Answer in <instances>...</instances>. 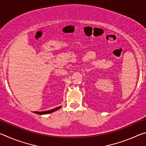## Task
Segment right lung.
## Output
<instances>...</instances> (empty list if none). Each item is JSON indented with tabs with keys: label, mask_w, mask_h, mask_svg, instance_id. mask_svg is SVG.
I'll return each instance as SVG.
<instances>
[{
	"label": "right lung",
	"mask_w": 146,
	"mask_h": 146,
	"mask_svg": "<svg viewBox=\"0 0 146 146\" xmlns=\"http://www.w3.org/2000/svg\"><path fill=\"white\" fill-rule=\"evenodd\" d=\"M62 107V106H59V107H57L56 108H54V109H52V110H48V111H34L33 113H36V114H38V115H46V114H49V113H53L54 111H55L58 110L60 109V108Z\"/></svg>",
	"instance_id": "add662e5"
}]
</instances>
